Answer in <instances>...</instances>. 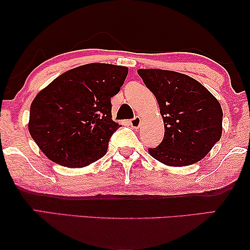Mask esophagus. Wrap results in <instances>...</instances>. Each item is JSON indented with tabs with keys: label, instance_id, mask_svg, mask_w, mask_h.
<instances>
[{
	"label": "esophagus",
	"instance_id": "obj_1",
	"mask_svg": "<svg viewBox=\"0 0 250 250\" xmlns=\"http://www.w3.org/2000/svg\"><path fill=\"white\" fill-rule=\"evenodd\" d=\"M129 124H131L133 128H139L140 126H141V118H140L139 116H135L134 118L129 121Z\"/></svg>",
	"mask_w": 250,
	"mask_h": 250
}]
</instances>
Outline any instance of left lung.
<instances>
[{
  "instance_id": "left-lung-1",
  "label": "left lung",
  "mask_w": 250,
  "mask_h": 250,
  "mask_svg": "<svg viewBox=\"0 0 250 250\" xmlns=\"http://www.w3.org/2000/svg\"><path fill=\"white\" fill-rule=\"evenodd\" d=\"M143 83L155 94L163 116V141L149 153L168 166L199 162L222 136L220 102L188 75L163 69H139Z\"/></svg>"
}]
</instances>
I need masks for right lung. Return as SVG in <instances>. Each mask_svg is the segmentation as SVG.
I'll return each mask as SVG.
<instances>
[{"label": "right lung", "mask_w": 250, "mask_h": 250, "mask_svg": "<svg viewBox=\"0 0 250 250\" xmlns=\"http://www.w3.org/2000/svg\"><path fill=\"white\" fill-rule=\"evenodd\" d=\"M127 74V67L87 63L60 75L36 95L28 129L47 158L80 168L105 155L121 127L111 119L110 99Z\"/></svg>", "instance_id": "obj_1"}]
</instances>
